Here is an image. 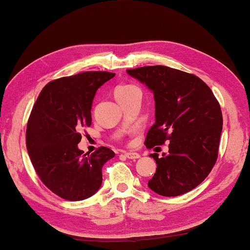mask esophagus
Segmentation results:
<instances>
[{
  "label": "esophagus",
  "instance_id": "34e87169",
  "mask_svg": "<svg viewBox=\"0 0 250 250\" xmlns=\"http://www.w3.org/2000/svg\"><path fill=\"white\" fill-rule=\"evenodd\" d=\"M125 156L126 158L129 159H139L141 157V155L138 154V153H133V151H125Z\"/></svg>",
  "mask_w": 250,
  "mask_h": 250
}]
</instances>
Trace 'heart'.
<instances>
[{
    "instance_id": "b5f03b06",
    "label": "heart",
    "mask_w": 250,
    "mask_h": 250,
    "mask_svg": "<svg viewBox=\"0 0 250 250\" xmlns=\"http://www.w3.org/2000/svg\"><path fill=\"white\" fill-rule=\"evenodd\" d=\"M134 90H139V89L133 84L118 85L115 89V96H116V99L118 100V99H120V97L129 94V93H131L132 91H134Z\"/></svg>"
}]
</instances>
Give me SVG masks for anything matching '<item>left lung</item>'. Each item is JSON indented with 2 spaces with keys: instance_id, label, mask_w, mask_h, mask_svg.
Returning <instances> with one entry per match:
<instances>
[{
  "instance_id": "obj_1",
  "label": "left lung",
  "mask_w": 250,
  "mask_h": 250,
  "mask_svg": "<svg viewBox=\"0 0 250 250\" xmlns=\"http://www.w3.org/2000/svg\"><path fill=\"white\" fill-rule=\"evenodd\" d=\"M126 72L154 93L155 124L146 135V147L170 141L167 155H149L157 168L148 188L167 197L189 192L208 177L218 158L223 119L217 99L198 77L167 66Z\"/></svg>"
}]
</instances>
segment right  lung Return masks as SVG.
I'll return each mask as SVG.
<instances>
[{
    "mask_svg": "<svg viewBox=\"0 0 250 250\" xmlns=\"http://www.w3.org/2000/svg\"><path fill=\"white\" fill-rule=\"evenodd\" d=\"M114 77L85 71L51 81L33 106L26 131L28 154L44 185L63 199L77 202L94 195L103 182V166L115 157L104 146L91 155L78 148L80 131L92 124L97 89Z\"/></svg>",
    "mask_w": 250,
    "mask_h": 250,
    "instance_id": "add662e5",
    "label": "right lung"
}]
</instances>
